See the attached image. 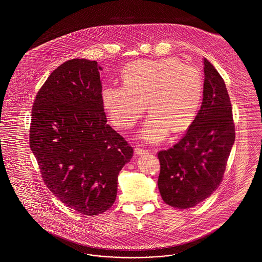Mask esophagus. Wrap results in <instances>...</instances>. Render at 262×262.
I'll return each mask as SVG.
<instances>
[{"instance_id":"obj_1","label":"esophagus","mask_w":262,"mask_h":262,"mask_svg":"<svg viewBox=\"0 0 262 262\" xmlns=\"http://www.w3.org/2000/svg\"><path fill=\"white\" fill-rule=\"evenodd\" d=\"M148 151H149V150H147V149H144V148L140 147V146H137V147L135 148V153H136V154H138V155L146 154V153H148Z\"/></svg>"}]
</instances>
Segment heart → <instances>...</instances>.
<instances>
[{
    "mask_svg": "<svg viewBox=\"0 0 262 262\" xmlns=\"http://www.w3.org/2000/svg\"><path fill=\"white\" fill-rule=\"evenodd\" d=\"M123 85L104 86L102 102L111 121L120 128L133 127L146 104L151 112L141 130L148 142L163 140L171 129L186 130L195 119L203 98V79L194 67L176 58L139 60L122 73Z\"/></svg>",
    "mask_w": 262,
    "mask_h": 262,
    "instance_id": "b5f03b06",
    "label": "heart"
}]
</instances>
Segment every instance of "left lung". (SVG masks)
I'll return each instance as SVG.
<instances>
[{
    "instance_id": "8db88e82",
    "label": "left lung",
    "mask_w": 262,
    "mask_h": 262,
    "mask_svg": "<svg viewBox=\"0 0 262 262\" xmlns=\"http://www.w3.org/2000/svg\"><path fill=\"white\" fill-rule=\"evenodd\" d=\"M204 86L200 110L184 137L158 152V188L163 201L190 208L209 197L223 179L235 140L232 107L224 80L203 59Z\"/></svg>"
}]
</instances>
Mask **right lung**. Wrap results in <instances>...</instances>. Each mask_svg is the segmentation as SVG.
I'll return each mask as SVG.
<instances>
[{
    "label": "right lung",
    "instance_id": "right-lung-1",
    "mask_svg": "<svg viewBox=\"0 0 262 262\" xmlns=\"http://www.w3.org/2000/svg\"><path fill=\"white\" fill-rule=\"evenodd\" d=\"M100 70L86 59L60 65L37 93L30 126V147L49 190L88 216L113 205L119 172L133 156L107 124Z\"/></svg>",
    "mask_w": 262,
    "mask_h": 262
}]
</instances>
